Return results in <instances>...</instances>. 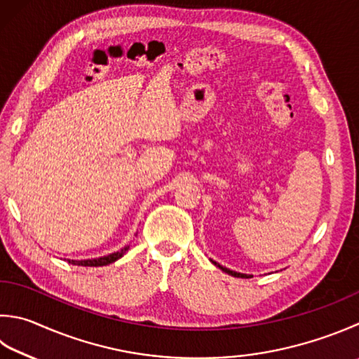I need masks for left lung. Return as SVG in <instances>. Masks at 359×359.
I'll list each match as a JSON object with an SVG mask.
<instances>
[{
    "mask_svg": "<svg viewBox=\"0 0 359 359\" xmlns=\"http://www.w3.org/2000/svg\"><path fill=\"white\" fill-rule=\"evenodd\" d=\"M214 262V261H212ZM215 266H217L219 269H222L223 272H226L228 275H231V276H238V278H252V275H245V273H238V272H233V270H229V269H226V267H222L220 264H217V262H214Z\"/></svg>",
    "mask_w": 359,
    "mask_h": 359,
    "instance_id": "left-lung-1",
    "label": "left lung"
}]
</instances>
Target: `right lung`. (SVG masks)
I'll list each match as a JSON object with an SVG mask.
<instances>
[{
	"instance_id": "obj_1",
	"label": "right lung",
	"mask_w": 359,
	"mask_h": 359,
	"mask_svg": "<svg viewBox=\"0 0 359 359\" xmlns=\"http://www.w3.org/2000/svg\"><path fill=\"white\" fill-rule=\"evenodd\" d=\"M128 250H130V245H126L120 250V252H116L112 255H107V256H103V258H98V259H86V261H70L69 262H73L76 264V266H83V267H98V266H107V264H111L114 261H117L118 258H121Z\"/></svg>"
}]
</instances>
